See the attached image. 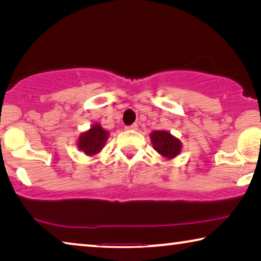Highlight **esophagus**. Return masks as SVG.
Here are the masks:
<instances>
[{
  "instance_id": "obj_1",
  "label": "esophagus",
  "mask_w": 261,
  "mask_h": 261,
  "mask_svg": "<svg viewBox=\"0 0 261 261\" xmlns=\"http://www.w3.org/2000/svg\"><path fill=\"white\" fill-rule=\"evenodd\" d=\"M137 127H138V125H137L136 123H134V124L125 126V130H137Z\"/></svg>"
}]
</instances>
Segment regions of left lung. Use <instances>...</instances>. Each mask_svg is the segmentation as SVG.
<instances>
[{
    "mask_svg": "<svg viewBox=\"0 0 261 261\" xmlns=\"http://www.w3.org/2000/svg\"><path fill=\"white\" fill-rule=\"evenodd\" d=\"M149 138H151L154 149L166 160H171V159L176 158L182 151L180 140L171 135L169 131H153L149 135Z\"/></svg>",
    "mask_w": 261,
    "mask_h": 261,
    "instance_id": "obj_1",
    "label": "left lung"
}]
</instances>
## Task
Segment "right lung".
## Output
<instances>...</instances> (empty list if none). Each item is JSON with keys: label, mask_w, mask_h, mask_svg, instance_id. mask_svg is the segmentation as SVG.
<instances>
[{"label": "right lung", "mask_w": 261, "mask_h": 261, "mask_svg": "<svg viewBox=\"0 0 261 261\" xmlns=\"http://www.w3.org/2000/svg\"><path fill=\"white\" fill-rule=\"evenodd\" d=\"M109 132L105 130L99 123H94L87 131L79 136L77 146L88 156H93L101 152L107 143Z\"/></svg>", "instance_id": "1"}]
</instances>
